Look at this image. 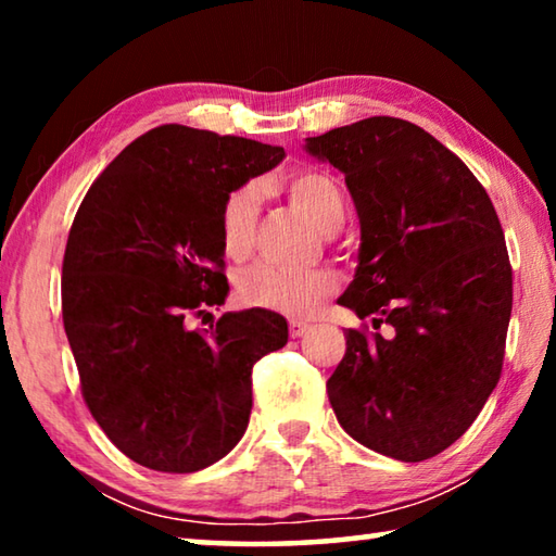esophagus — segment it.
<instances>
[{
	"label": "esophagus",
	"instance_id": "34e87169",
	"mask_svg": "<svg viewBox=\"0 0 556 556\" xmlns=\"http://www.w3.org/2000/svg\"><path fill=\"white\" fill-rule=\"evenodd\" d=\"M308 331V324L304 321H289V336L291 338H301Z\"/></svg>",
	"mask_w": 556,
	"mask_h": 556
}]
</instances>
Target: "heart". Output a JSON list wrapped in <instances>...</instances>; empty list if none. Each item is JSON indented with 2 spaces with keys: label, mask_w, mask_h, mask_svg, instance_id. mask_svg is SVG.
Instances as JSON below:
<instances>
[{
  "label": "heart",
  "mask_w": 556,
  "mask_h": 556,
  "mask_svg": "<svg viewBox=\"0 0 556 556\" xmlns=\"http://www.w3.org/2000/svg\"><path fill=\"white\" fill-rule=\"evenodd\" d=\"M281 188H285L289 201L301 213H306L324 232H331L343 223V191L326 172L301 168V172L289 174L281 181ZM257 211L260 201L255 186H240L225 195L218 215V230L220 248L230 260H242L252 250ZM235 289H238L242 304L248 306L285 316H308L338 289V275L328 267L289 269L271 265V262H257V265L240 271Z\"/></svg>",
  "instance_id": "1"
}]
</instances>
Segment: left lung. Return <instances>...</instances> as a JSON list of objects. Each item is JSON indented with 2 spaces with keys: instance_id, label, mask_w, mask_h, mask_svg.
I'll use <instances>...</instances> for the list:
<instances>
[{
  "instance_id": "8db88e82",
  "label": "left lung",
  "mask_w": 556,
  "mask_h": 556,
  "mask_svg": "<svg viewBox=\"0 0 556 556\" xmlns=\"http://www.w3.org/2000/svg\"><path fill=\"white\" fill-rule=\"evenodd\" d=\"M345 174L361 255L338 299L390 336L348 328L326 382L341 427L417 464L448 448L501 380L513 267L497 213L470 168L417 125L368 117L306 139Z\"/></svg>"
}]
</instances>
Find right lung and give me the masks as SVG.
Instances as JSON below:
<instances>
[{
    "label": "right lung",
    "mask_w": 556,
    "mask_h": 556,
    "mask_svg": "<svg viewBox=\"0 0 556 556\" xmlns=\"http://www.w3.org/2000/svg\"><path fill=\"white\" fill-rule=\"evenodd\" d=\"M285 149L162 125L125 147L83 199L63 255V326L92 419L127 458L193 473L230 454L252 409V368L287 345L265 308L191 328L228 296L225 195Z\"/></svg>",
    "instance_id": "right-lung-1"
}]
</instances>
